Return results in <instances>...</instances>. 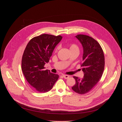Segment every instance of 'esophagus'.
<instances>
[{
  "instance_id": "esophagus-1",
  "label": "esophagus",
  "mask_w": 122,
  "mask_h": 122,
  "mask_svg": "<svg viewBox=\"0 0 122 122\" xmlns=\"http://www.w3.org/2000/svg\"><path fill=\"white\" fill-rule=\"evenodd\" d=\"M62 76H63V77L64 78V79H68L69 78V76L66 75H63Z\"/></svg>"
}]
</instances>
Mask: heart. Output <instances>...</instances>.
Listing matches in <instances>:
<instances>
[{
	"label": "heart",
	"mask_w": 122,
	"mask_h": 122,
	"mask_svg": "<svg viewBox=\"0 0 122 122\" xmlns=\"http://www.w3.org/2000/svg\"><path fill=\"white\" fill-rule=\"evenodd\" d=\"M58 48H56L55 49V51H56L57 50ZM69 49L70 50L71 52L73 51H76V50H79V47L76 44H75V43H71L69 45Z\"/></svg>",
	"instance_id": "heart-1"
}]
</instances>
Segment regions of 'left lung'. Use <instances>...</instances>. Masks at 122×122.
I'll return each mask as SVG.
<instances>
[{"instance_id":"left-lung-1","label":"left lung","mask_w":122,"mask_h":122,"mask_svg":"<svg viewBox=\"0 0 122 122\" xmlns=\"http://www.w3.org/2000/svg\"><path fill=\"white\" fill-rule=\"evenodd\" d=\"M76 37L83 47L81 66L84 76L82 79L73 76L76 84L72 89L76 93L83 94L92 90L101 78L104 70V55L100 45L94 38L84 35H78Z\"/></svg>"}]
</instances>
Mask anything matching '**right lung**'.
<instances>
[{"label":"right lung","instance_id":"add662e5","mask_svg":"<svg viewBox=\"0 0 122 122\" xmlns=\"http://www.w3.org/2000/svg\"><path fill=\"white\" fill-rule=\"evenodd\" d=\"M62 38L61 36L43 34L31 39L24 50L22 70L29 84L38 92H48L59 78L58 75L46 70L44 66Z\"/></svg>","mask_w":122,"mask_h":122}]
</instances>
